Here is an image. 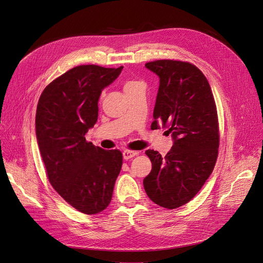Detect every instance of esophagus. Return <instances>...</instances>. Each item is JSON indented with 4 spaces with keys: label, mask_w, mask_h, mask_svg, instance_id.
Masks as SVG:
<instances>
[{
    "label": "esophagus",
    "mask_w": 263,
    "mask_h": 263,
    "mask_svg": "<svg viewBox=\"0 0 263 263\" xmlns=\"http://www.w3.org/2000/svg\"><path fill=\"white\" fill-rule=\"evenodd\" d=\"M138 153H139L138 151H132V149H124L123 157H124V159H130L134 156L138 155Z\"/></svg>",
    "instance_id": "1"
}]
</instances>
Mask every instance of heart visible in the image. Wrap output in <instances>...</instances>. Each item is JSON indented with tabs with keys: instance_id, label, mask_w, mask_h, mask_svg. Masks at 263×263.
Here are the masks:
<instances>
[{
	"instance_id": "obj_1",
	"label": "heart",
	"mask_w": 263,
	"mask_h": 263,
	"mask_svg": "<svg viewBox=\"0 0 263 263\" xmlns=\"http://www.w3.org/2000/svg\"><path fill=\"white\" fill-rule=\"evenodd\" d=\"M135 83H137V82H135V81H128L126 84H125V87L129 86V85H133V84H135Z\"/></svg>"
}]
</instances>
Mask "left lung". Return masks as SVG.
<instances>
[{"label":"left lung","instance_id":"obj_1","mask_svg":"<svg viewBox=\"0 0 263 263\" xmlns=\"http://www.w3.org/2000/svg\"><path fill=\"white\" fill-rule=\"evenodd\" d=\"M145 67L159 77L151 128L169 127L173 145L165 157L145 151L152 170L143 186L153 202L177 209L191 201L214 169L219 146L216 105L205 76L189 62L158 60Z\"/></svg>","mask_w":263,"mask_h":263}]
</instances>
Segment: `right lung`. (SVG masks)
I'll use <instances>...</instances> for the list:
<instances>
[{
	"label": "right lung",
	"instance_id": "1",
	"mask_svg": "<svg viewBox=\"0 0 263 263\" xmlns=\"http://www.w3.org/2000/svg\"><path fill=\"white\" fill-rule=\"evenodd\" d=\"M119 68L76 66L49 83L36 109V139L50 184L72 208L92 215L110 203L123 156L85 140L98 117V99Z\"/></svg>",
	"mask_w": 263,
	"mask_h": 263
}]
</instances>
